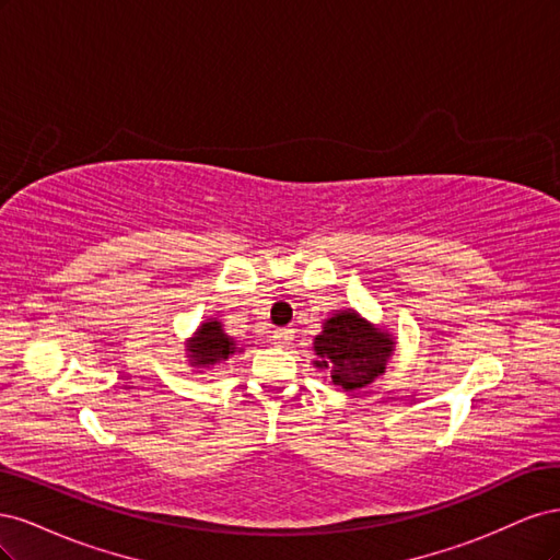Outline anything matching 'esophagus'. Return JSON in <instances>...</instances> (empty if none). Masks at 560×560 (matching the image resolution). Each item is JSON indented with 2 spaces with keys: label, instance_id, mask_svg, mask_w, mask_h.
Wrapping results in <instances>:
<instances>
[{
  "label": "esophagus",
  "instance_id": "obj_1",
  "mask_svg": "<svg viewBox=\"0 0 560 560\" xmlns=\"http://www.w3.org/2000/svg\"><path fill=\"white\" fill-rule=\"evenodd\" d=\"M292 336H294L292 329H276V331H273V341H276V343H290Z\"/></svg>",
  "mask_w": 560,
  "mask_h": 560
}]
</instances>
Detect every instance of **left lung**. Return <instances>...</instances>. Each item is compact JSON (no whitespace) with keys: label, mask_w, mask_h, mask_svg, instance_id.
Here are the masks:
<instances>
[{"label":"left lung","mask_w":560,"mask_h":560,"mask_svg":"<svg viewBox=\"0 0 560 560\" xmlns=\"http://www.w3.org/2000/svg\"><path fill=\"white\" fill-rule=\"evenodd\" d=\"M313 350L317 354L313 364L327 369L334 385L352 393L385 374V364L395 352V338L348 308L325 319Z\"/></svg>","instance_id":"left-lung-1"}]
</instances>
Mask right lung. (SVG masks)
<instances>
[{
    "mask_svg": "<svg viewBox=\"0 0 560 560\" xmlns=\"http://www.w3.org/2000/svg\"><path fill=\"white\" fill-rule=\"evenodd\" d=\"M186 350H189V364L196 369L226 362L233 352H238L235 341L229 334H224L219 319L202 322L196 334L189 338Z\"/></svg>",
    "mask_w": 560,
    "mask_h": 560,
    "instance_id": "1",
    "label": "right lung"
}]
</instances>
